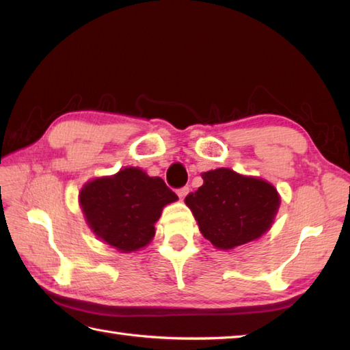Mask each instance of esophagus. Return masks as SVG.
Instances as JSON below:
<instances>
[{
	"instance_id": "1",
	"label": "esophagus",
	"mask_w": 350,
	"mask_h": 350,
	"mask_svg": "<svg viewBox=\"0 0 350 350\" xmlns=\"http://www.w3.org/2000/svg\"><path fill=\"white\" fill-rule=\"evenodd\" d=\"M176 192H177V196H179V198H180V200H183L185 197H187L188 192H189V188H188V187H183V188H179V189H177Z\"/></svg>"
}]
</instances>
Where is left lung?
Here are the masks:
<instances>
[{"instance_id":"1","label":"left lung","mask_w":350,"mask_h":350,"mask_svg":"<svg viewBox=\"0 0 350 350\" xmlns=\"http://www.w3.org/2000/svg\"><path fill=\"white\" fill-rule=\"evenodd\" d=\"M203 187L185 203L194 213L200 232L219 250L254 241L271 228L280 196L271 183L218 168L202 174Z\"/></svg>"}]
</instances>
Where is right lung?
I'll list each match as a JSON object with an SVG mask.
<instances>
[{"mask_svg": "<svg viewBox=\"0 0 350 350\" xmlns=\"http://www.w3.org/2000/svg\"><path fill=\"white\" fill-rule=\"evenodd\" d=\"M176 200L161 177H148L143 170L132 167L113 177L88 182L79 192L87 224L122 252L146 247L154 234L162 207Z\"/></svg>", "mask_w": 350, "mask_h": 350, "instance_id": "add662e5", "label": "right lung"}]
</instances>
